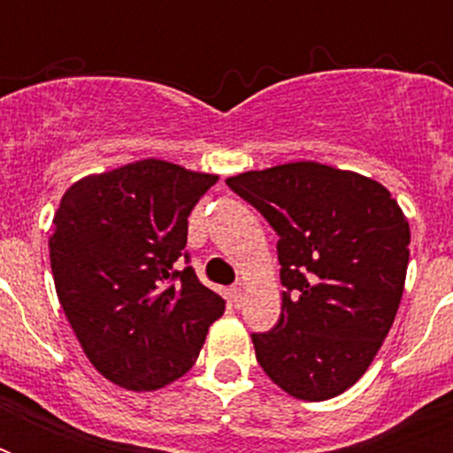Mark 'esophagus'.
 <instances>
[{"label": "esophagus", "mask_w": 453, "mask_h": 453, "mask_svg": "<svg viewBox=\"0 0 453 453\" xmlns=\"http://www.w3.org/2000/svg\"><path fill=\"white\" fill-rule=\"evenodd\" d=\"M230 301H233L234 308H242V303H244V289H242V287H233V289H230Z\"/></svg>", "instance_id": "1"}]
</instances>
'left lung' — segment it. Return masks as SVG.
<instances>
[{"label": "left lung", "mask_w": 453, "mask_h": 453, "mask_svg": "<svg viewBox=\"0 0 453 453\" xmlns=\"http://www.w3.org/2000/svg\"><path fill=\"white\" fill-rule=\"evenodd\" d=\"M227 188L277 233L280 322L251 334L263 372L291 397L331 400L369 369L400 308L409 223L372 178L317 162L247 171Z\"/></svg>", "instance_id": "left-lung-1"}]
</instances>
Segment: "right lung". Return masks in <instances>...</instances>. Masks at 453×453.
I'll return each instance as SVG.
<instances>
[{
  "label": "right lung",
  "mask_w": 453,
  "mask_h": 453,
  "mask_svg": "<svg viewBox=\"0 0 453 453\" xmlns=\"http://www.w3.org/2000/svg\"><path fill=\"white\" fill-rule=\"evenodd\" d=\"M219 176L141 159L77 180L49 237L56 294L91 365L148 393L197 359L226 301L190 265L188 216Z\"/></svg>",
  "instance_id": "obj_1"
}]
</instances>
